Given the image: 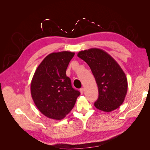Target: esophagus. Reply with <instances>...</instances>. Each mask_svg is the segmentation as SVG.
Returning a JSON list of instances; mask_svg holds the SVG:
<instances>
[{"label": "esophagus", "instance_id": "esophagus-1", "mask_svg": "<svg viewBox=\"0 0 150 150\" xmlns=\"http://www.w3.org/2000/svg\"><path fill=\"white\" fill-rule=\"evenodd\" d=\"M80 92H81V94H83V93H84V88H83L80 89Z\"/></svg>", "mask_w": 150, "mask_h": 150}]
</instances>
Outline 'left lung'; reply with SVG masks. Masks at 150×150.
I'll use <instances>...</instances> for the list:
<instances>
[{"instance_id": "1", "label": "left lung", "mask_w": 150, "mask_h": 150, "mask_svg": "<svg viewBox=\"0 0 150 150\" xmlns=\"http://www.w3.org/2000/svg\"><path fill=\"white\" fill-rule=\"evenodd\" d=\"M78 56L88 64L96 79L99 96L94 106L104 112L118 108L123 103L128 90V81L120 66L100 49L81 51Z\"/></svg>"}]
</instances>
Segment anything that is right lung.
<instances>
[{
  "label": "right lung",
  "mask_w": 150,
  "mask_h": 150,
  "mask_svg": "<svg viewBox=\"0 0 150 150\" xmlns=\"http://www.w3.org/2000/svg\"><path fill=\"white\" fill-rule=\"evenodd\" d=\"M74 52L62 51L49 54L36 69L30 84L34 104L49 118L61 120L73 108L80 95L66 76L68 64Z\"/></svg>",
  "instance_id": "right-lung-1"
}]
</instances>
